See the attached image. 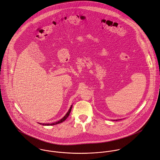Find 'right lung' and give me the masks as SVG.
Wrapping results in <instances>:
<instances>
[{
	"instance_id": "obj_1",
	"label": "right lung",
	"mask_w": 160,
	"mask_h": 160,
	"mask_svg": "<svg viewBox=\"0 0 160 160\" xmlns=\"http://www.w3.org/2000/svg\"><path fill=\"white\" fill-rule=\"evenodd\" d=\"M72 105L71 106V107L70 108V109H69V110H68V111L67 112V113L65 114V116H64V118H62V119H61V120H59V121H58V122H54V123H52V124H42V125H43V126H53V125H56V124H60V123H61V122H64V121L68 118V116H69V114H70V111H71V109H72Z\"/></svg>"
}]
</instances>
